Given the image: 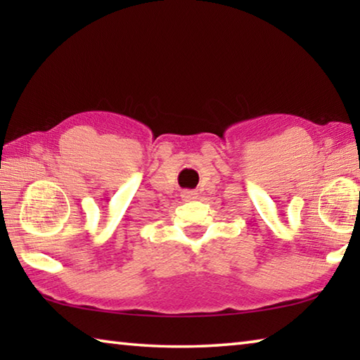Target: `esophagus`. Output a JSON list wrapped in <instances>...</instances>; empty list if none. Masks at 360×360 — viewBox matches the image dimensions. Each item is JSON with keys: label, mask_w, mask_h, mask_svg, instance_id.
Segmentation results:
<instances>
[{"label": "esophagus", "mask_w": 360, "mask_h": 360, "mask_svg": "<svg viewBox=\"0 0 360 360\" xmlns=\"http://www.w3.org/2000/svg\"><path fill=\"white\" fill-rule=\"evenodd\" d=\"M181 197L184 198L186 202H191V200H197L198 193H197V191H184L181 193Z\"/></svg>", "instance_id": "esophagus-1"}]
</instances>
